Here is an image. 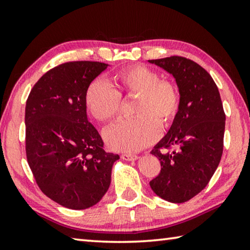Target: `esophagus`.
Returning a JSON list of instances; mask_svg holds the SVG:
<instances>
[{
    "label": "esophagus",
    "instance_id": "esophagus-1",
    "mask_svg": "<svg viewBox=\"0 0 250 250\" xmlns=\"http://www.w3.org/2000/svg\"><path fill=\"white\" fill-rule=\"evenodd\" d=\"M121 159L125 160V161H135V160L139 159V156L135 155V154L124 153V154H121Z\"/></svg>",
    "mask_w": 250,
    "mask_h": 250
}]
</instances>
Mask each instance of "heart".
<instances>
[{"label":"heart","mask_w":250,"mask_h":250,"mask_svg":"<svg viewBox=\"0 0 250 250\" xmlns=\"http://www.w3.org/2000/svg\"><path fill=\"white\" fill-rule=\"evenodd\" d=\"M119 90L104 79H97L88 87L86 105L97 120L108 122L119 115L121 96L132 98L134 119L121 120L104 132L107 145L116 151L135 152L158 140L161 125L168 128L181 108V92L175 82L161 79L154 69L133 65L115 76Z\"/></svg>","instance_id":"1"}]
</instances>
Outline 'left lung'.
Returning <instances> with one entry per match:
<instances>
[{"instance_id": "obj_1", "label": "left lung", "mask_w": 250, "mask_h": 250, "mask_svg": "<svg viewBox=\"0 0 250 250\" xmlns=\"http://www.w3.org/2000/svg\"><path fill=\"white\" fill-rule=\"evenodd\" d=\"M173 75L181 92V108L170 130L151 153L161 172L150 182L156 195L184 203L208 184L221 161L225 112L216 83L191 59L171 56L149 61Z\"/></svg>"}]
</instances>
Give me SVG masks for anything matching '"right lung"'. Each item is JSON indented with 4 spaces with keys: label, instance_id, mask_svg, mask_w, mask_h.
Wrapping results in <instances>:
<instances>
[{
    "label": "right lung",
    "instance_id": "obj_1",
    "mask_svg": "<svg viewBox=\"0 0 250 250\" xmlns=\"http://www.w3.org/2000/svg\"><path fill=\"white\" fill-rule=\"evenodd\" d=\"M99 62H69L39 79L25 107V150L37 185L70 209H86L108 191L119 155L105 152L87 118L86 92L107 68Z\"/></svg>",
    "mask_w": 250,
    "mask_h": 250
}]
</instances>
